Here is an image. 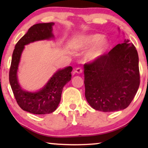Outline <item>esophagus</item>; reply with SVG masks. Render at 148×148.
<instances>
[{
    "label": "esophagus",
    "instance_id": "esophagus-1",
    "mask_svg": "<svg viewBox=\"0 0 148 148\" xmlns=\"http://www.w3.org/2000/svg\"><path fill=\"white\" fill-rule=\"evenodd\" d=\"M74 71H75V72H76V73H77V74H80L83 72V70H82L81 68H79V67H78V68H76V69H75Z\"/></svg>",
    "mask_w": 148,
    "mask_h": 148
}]
</instances>
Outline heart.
I'll return each mask as SVG.
<instances>
[{
  "mask_svg": "<svg viewBox=\"0 0 148 148\" xmlns=\"http://www.w3.org/2000/svg\"><path fill=\"white\" fill-rule=\"evenodd\" d=\"M108 40L99 33L83 34L77 36L72 43V47L76 50H86L90 47L86 55V60L93 62L101 58L108 48Z\"/></svg>",
  "mask_w": 148,
  "mask_h": 148,
  "instance_id": "obj_1",
  "label": "heart"
}]
</instances>
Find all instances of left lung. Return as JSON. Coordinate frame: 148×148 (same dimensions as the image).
<instances>
[{
	"label": "left lung",
	"instance_id": "1",
	"mask_svg": "<svg viewBox=\"0 0 148 148\" xmlns=\"http://www.w3.org/2000/svg\"><path fill=\"white\" fill-rule=\"evenodd\" d=\"M138 55L129 40L97 61L86 63L85 96L96 110L110 112L129 106L140 86Z\"/></svg>",
	"mask_w": 148,
	"mask_h": 148
}]
</instances>
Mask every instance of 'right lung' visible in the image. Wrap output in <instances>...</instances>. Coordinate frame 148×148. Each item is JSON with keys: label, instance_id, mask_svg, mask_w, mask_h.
Wrapping results in <instances>:
<instances>
[{"label": "right lung", "instance_id": "right-lung-1", "mask_svg": "<svg viewBox=\"0 0 148 148\" xmlns=\"http://www.w3.org/2000/svg\"><path fill=\"white\" fill-rule=\"evenodd\" d=\"M54 23H38L30 27L27 33L17 42L12 54L9 72V81L17 104L22 110L34 114L53 112L61 101L63 87L71 79L72 66L59 70L43 88L31 92L22 89L17 79V72L25 46L35 41L49 40L54 36L52 27Z\"/></svg>", "mask_w": 148, "mask_h": 148}]
</instances>
